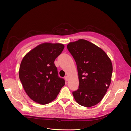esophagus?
Segmentation results:
<instances>
[{
    "label": "esophagus",
    "instance_id": "obj_1",
    "mask_svg": "<svg viewBox=\"0 0 131 131\" xmlns=\"http://www.w3.org/2000/svg\"><path fill=\"white\" fill-rule=\"evenodd\" d=\"M65 79H66V80L68 81L69 80V77L68 76H66L65 77Z\"/></svg>",
    "mask_w": 131,
    "mask_h": 131
}]
</instances>
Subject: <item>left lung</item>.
Here are the masks:
<instances>
[{
  "instance_id": "1",
  "label": "left lung",
  "mask_w": 131,
  "mask_h": 131,
  "mask_svg": "<svg viewBox=\"0 0 131 131\" xmlns=\"http://www.w3.org/2000/svg\"><path fill=\"white\" fill-rule=\"evenodd\" d=\"M77 66L79 89L73 92L79 104L91 107L100 103L112 80L113 65L108 55L100 47L84 39L67 45Z\"/></svg>"
}]
</instances>
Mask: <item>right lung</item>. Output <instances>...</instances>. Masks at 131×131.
<instances>
[{
	"label": "right lung",
	"mask_w": 131,
	"mask_h": 131,
	"mask_svg": "<svg viewBox=\"0 0 131 131\" xmlns=\"http://www.w3.org/2000/svg\"><path fill=\"white\" fill-rule=\"evenodd\" d=\"M64 48L59 43L45 42L28 52L21 61L19 78L25 92L35 102L44 105L56 98L65 85L54 61Z\"/></svg>",
	"instance_id": "right-lung-1"
}]
</instances>
